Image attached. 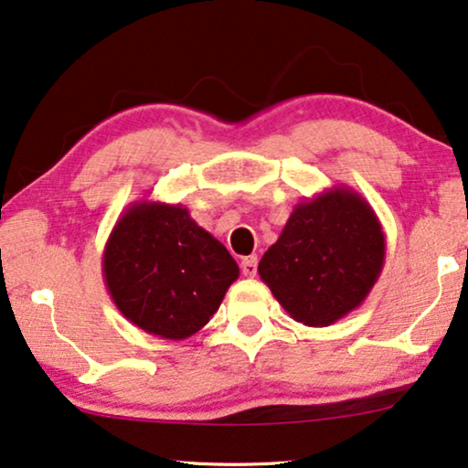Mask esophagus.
<instances>
[{"mask_svg":"<svg viewBox=\"0 0 468 468\" xmlns=\"http://www.w3.org/2000/svg\"><path fill=\"white\" fill-rule=\"evenodd\" d=\"M256 269H259V261H256V256H246V259H241V273L246 275V278H254Z\"/></svg>","mask_w":468,"mask_h":468,"instance_id":"1","label":"esophagus"}]
</instances>
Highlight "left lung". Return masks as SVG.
Returning <instances> with one entry per match:
<instances>
[{
  "label": "left lung",
  "instance_id": "8db88e82",
  "mask_svg": "<svg viewBox=\"0 0 468 468\" xmlns=\"http://www.w3.org/2000/svg\"><path fill=\"white\" fill-rule=\"evenodd\" d=\"M386 261V237L356 190L335 186L294 206L259 262L261 280L288 315L331 326L368 297Z\"/></svg>",
  "mask_w": 468,
  "mask_h": 468
}]
</instances>
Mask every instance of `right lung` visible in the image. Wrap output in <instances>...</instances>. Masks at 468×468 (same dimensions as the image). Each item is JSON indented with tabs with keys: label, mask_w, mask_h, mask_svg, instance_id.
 <instances>
[{
	"label": "right lung",
	"mask_w": 468,
	"mask_h": 468,
	"mask_svg": "<svg viewBox=\"0 0 468 468\" xmlns=\"http://www.w3.org/2000/svg\"><path fill=\"white\" fill-rule=\"evenodd\" d=\"M103 280L124 318L154 337L182 341L218 312L239 267L180 203L137 201L103 248Z\"/></svg>",
	"instance_id": "right-lung-1"
}]
</instances>
